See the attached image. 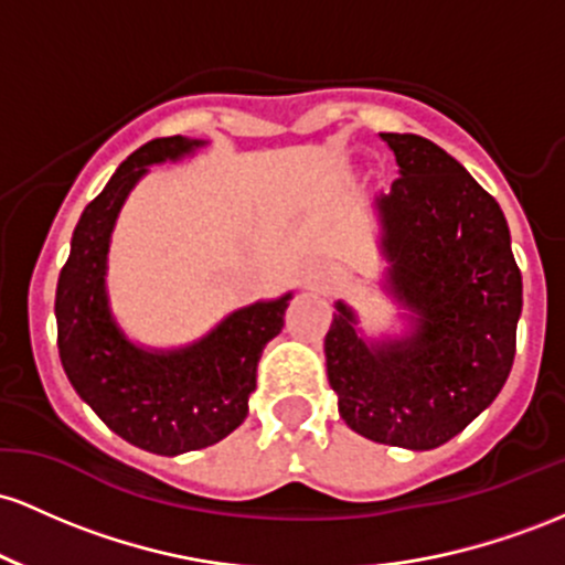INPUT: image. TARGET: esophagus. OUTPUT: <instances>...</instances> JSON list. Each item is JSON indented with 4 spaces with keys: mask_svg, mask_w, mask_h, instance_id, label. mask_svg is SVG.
Here are the masks:
<instances>
[{
    "mask_svg": "<svg viewBox=\"0 0 565 565\" xmlns=\"http://www.w3.org/2000/svg\"><path fill=\"white\" fill-rule=\"evenodd\" d=\"M303 282H307L309 290H328L335 282V266L333 264H312L303 275Z\"/></svg>",
    "mask_w": 565,
    "mask_h": 565,
    "instance_id": "obj_1",
    "label": "esophagus"
}]
</instances>
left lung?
I'll list each match as a JSON object with an SVG mask.
<instances>
[{"mask_svg":"<svg viewBox=\"0 0 565 565\" xmlns=\"http://www.w3.org/2000/svg\"><path fill=\"white\" fill-rule=\"evenodd\" d=\"M401 179L379 198L390 288L414 333L367 344L335 303L326 333L328 382L358 435L429 451L499 395L515 360L523 280L499 202L440 146L382 132Z\"/></svg>","mask_w":565,"mask_h":565,"instance_id":"8db88e82","label":"left lung"}]
</instances>
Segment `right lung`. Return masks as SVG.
<instances>
[{
  "label": "right lung",
  "mask_w": 565,
  "mask_h": 565,
  "mask_svg": "<svg viewBox=\"0 0 565 565\" xmlns=\"http://www.w3.org/2000/svg\"><path fill=\"white\" fill-rule=\"evenodd\" d=\"M202 141L154 138L119 164L82 213L55 290L58 354L77 395L122 440L175 456L213 446L248 416L266 341L285 326L288 296L226 317L213 333L179 352H146L114 326L106 301V253L119 207L146 164L179 160Z\"/></svg>",
  "instance_id": "1"
}]
</instances>
